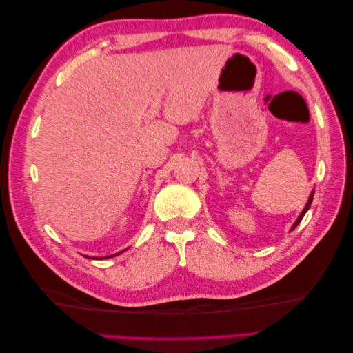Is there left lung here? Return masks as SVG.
Instances as JSON below:
<instances>
[{"label":"left lung","mask_w":353,"mask_h":353,"mask_svg":"<svg viewBox=\"0 0 353 353\" xmlns=\"http://www.w3.org/2000/svg\"><path fill=\"white\" fill-rule=\"evenodd\" d=\"M312 197H314V194H311V197H310V200H308V203H306V206H305V209H303V211H302V214H301V215H299V219H297V221L294 223V226H292V229H294V228L297 226V224L302 221V219H303V215L306 214V211H308V209H310V206H311V201H312Z\"/></svg>","instance_id":"8db88e82"}]
</instances>
